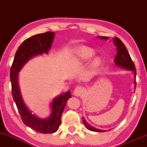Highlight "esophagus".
Wrapping results in <instances>:
<instances>
[{"label":"esophagus","instance_id":"34e87169","mask_svg":"<svg viewBox=\"0 0 147 147\" xmlns=\"http://www.w3.org/2000/svg\"><path fill=\"white\" fill-rule=\"evenodd\" d=\"M84 92V88L81 86H78L75 88V90H74V95L76 96H80Z\"/></svg>","mask_w":147,"mask_h":147}]
</instances>
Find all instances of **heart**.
<instances>
[{
	"mask_svg": "<svg viewBox=\"0 0 147 147\" xmlns=\"http://www.w3.org/2000/svg\"><path fill=\"white\" fill-rule=\"evenodd\" d=\"M94 50L92 49L87 48V47H81L78 49L77 52V58L76 60L79 62L85 61L93 56ZM99 63L98 60H96L94 62V65H97Z\"/></svg>",
	"mask_w": 147,
	"mask_h": 147,
	"instance_id": "obj_1",
	"label": "heart"
}]
</instances>
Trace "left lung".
Segmentation results:
<instances>
[{"instance_id":"left-lung-1","label":"left lung","mask_w":147,"mask_h":147,"mask_svg":"<svg viewBox=\"0 0 147 147\" xmlns=\"http://www.w3.org/2000/svg\"><path fill=\"white\" fill-rule=\"evenodd\" d=\"M100 38H102V39H108L107 37L106 36H101ZM113 43L114 45L116 46V48H117V54H116L115 57L114 58L115 63L117 66H120L123 68L127 69V70H132V71L134 72L135 77H136V66H135V64L133 63V60L131 59V56H130L129 52H128L126 46L124 45V43H122V41H121L119 38H117V37H115V38H113ZM135 84H136V80H135ZM83 122L84 124H85V126L88 128V129L90 130V131H96V132H104V131H103V130L95 129V128L91 126L90 124H88L84 117Z\"/></svg>"}]
</instances>
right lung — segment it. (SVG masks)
Listing matches in <instances>:
<instances>
[{"instance_id":"add662e5","label":"right lung","mask_w":147,"mask_h":147,"mask_svg":"<svg viewBox=\"0 0 147 147\" xmlns=\"http://www.w3.org/2000/svg\"><path fill=\"white\" fill-rule=\"evenodd\" d=\"M55 33L46 32L34 35L25 39L15 54L10 69L11 94L23 123L35 131L42 133H53L58 130L61 124V117L67 101L72 97L70 91L53 99L52 113L46 119H39L28 110L22 99L18 83V73L30 58L37 55L48 53L53 42Z\"/></svg>"}]
</instances>
